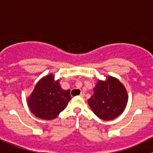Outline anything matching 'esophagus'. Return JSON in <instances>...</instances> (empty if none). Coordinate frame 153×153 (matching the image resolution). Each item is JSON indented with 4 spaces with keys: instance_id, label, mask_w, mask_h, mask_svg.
Here are the masks:
<instances>
[{
    "instance_id": "obj_1",
    "label": "esophagus",
    "mask_w": 153,
    "mask_h": 153,
    "mask_svg": "<svg viewBox=\"0 0 153 153\" xmlns=\"http://www.w3.org/2000/svg\"><path fill=\"white\" fill-rule=\"evenodd\" d=\"M84 95H85V94H84V92H81V94H80V96H81V98H84Z\"/></svg>"
}]
</instances>
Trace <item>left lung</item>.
Returning <instances> with one entry per match:
<instances>
[{
  "instance_id": "8db88e82",
  "label": "left lung",
  "mask_w": 153,
  "mask_h": 153,
  "mask_svg": "<svg viewBox=\"0 0 153 153\" xmlns=\"http://www.w3.org/2000/svg\"><path fill=\"white\" fill-rule=\"evenodd\" d=\"M93 91L88 104L98 118L110 121L124 112L128 94L119 80L112 76L108 77L106 81L99 80Z\"/></svg>"
}]
</instances>
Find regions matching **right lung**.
Returning <instances> with one entry per match:
<instances>
[{
	"label": "right lung",
	"instance_id": "right-lung-1",
	"mask_svg": "<svg viewBox=\"0 0 153 153\" xmlns=\"http://www.w3.org/2000/svg\"><path fill=\"white\" fill-rule=\"evenodd\" d=\"M72 99L70 90H64L59 80L55 81L52 74L41 78L27 98L31 112L38 118L52 120L62 112Z\"/></svg>",
	"mask_w": 153,
	"mask_h": 153
}]
</instances>
